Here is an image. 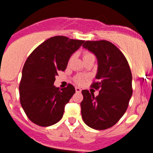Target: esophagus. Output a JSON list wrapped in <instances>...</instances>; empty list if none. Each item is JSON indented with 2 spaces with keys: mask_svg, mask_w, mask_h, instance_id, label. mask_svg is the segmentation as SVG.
Here are the masks:
<instances>
[{
  "mask_svg": "<svg viewBox=\"0 0 153 153\" xmlns=\"http://www.w3.org/2000/svg\"><path fill=\"white\" fill-rule=\"evenodd\" d=\"M75 90H76V93H80V92H81V88H79V87H76Z\"/></svg>",
  "mask_w": 153,
  "mask_h": 153,
  "instance_id": "esophagus-1",
  "label": "esophagus"
}]
</instances>
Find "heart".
I'll return each instance as SVG.
<instances>
[{
    "instance_id": "1",
    "label": "heart",
    "mask_w": 153,
    "mask_h": 153,
    "mask_svg": "<svg viewBox=\"0 0 153 153\" xmlns=\"http://www.w3.org/2000/svg\"><path fill=\"white\" fill-rule=\"evenodd\" d=\"M89 57H94V56H93L92 53H84V55H83V60H84V59H87V58H89ZM82 81H83L82 78H78L77 80H76V82L79 83V84L82 83Z\"/></svg>"
}]
</instances>
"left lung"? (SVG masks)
I'll use <instances>...</instances> for the list:
<instances>
[{"label":"left lung","mask_w":153,"mask_h":153,"mask_svg":"<svg viewBox=\"0 0 153 153\" xmlns=\"http://www.w3.org/2000/svg\"><path fill=\"white\" fill-rule=\"evenodd\" d=\"M83 48L97 59V81L92 85L99 94L82 90V119L88 127L104 130L117 124L128 106L132 95V73L126 58L109 41H85Z\"/></svg>","instance_id":"8db88e82"}]
</instances>
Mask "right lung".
Wrapping results in <instances>:
<instances>
[{"label": "right lung", "instance_id": "add662e5", "mask_svg": "<svg viewBox=\"0 0 153 153\" xmlns=\"http://www.w3.org/2000/svg\"><path fill=\"white\" fill-rule=\"evenodd\" d=\"M85 41L56 36L34 49L22 70L19 91L24 111L34 124L47 127L63 117L65 107L75 93L69 85L65 88L53 85L59 71H65L69 58Z\"/></svg>", "mask_w": 153, "mask_h": 153}]
</instances>
